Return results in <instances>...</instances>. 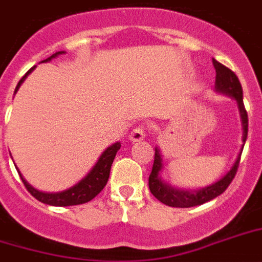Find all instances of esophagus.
Wrapping results in <instances>:
<instances>
[{
  "instance_id": "esophagus-1",
  "label": "esophagus",
  "mask_w": 262,
  "mask_h": 262,
  "mask_svg": "<svg viewBox=\"0 0 262 262\" xmlns=\"http://www.w3.org/2000/svg\"><path fill=\"white\" fill-rule=\"evenodd\" d=\"M145 136H147V126H144V125H139V126H136L130 133V140L132 141H141V140L145 139Z\"/></svg>"
}]
</instances>
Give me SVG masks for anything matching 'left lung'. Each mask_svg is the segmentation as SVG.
<instances>
[{
  "label": "left lung",
  "instance_id": "left-lung-1",
  "mask_svg": "<svg viewBox=\"0 0 262 262\" xmlns=\"http://www.w3.org/2000/svg\"><path fill=\"white\" fill-rule=\"evenodd\" d=\"M213 67L216 69V81L215 88L220 94L230 95L231 98L236 100L238 108H239L241 119H242V129H244V135H242V141H246L248 139V111L245 108L244 104V91H242V85L239 83V79L236 77V75L231 69H228L227 67H224L223 63L217 62L215 58H212ZM244 149V148H242ZM242 154V151H241ZM241 154L236 158L235 163L232 164L231 170L224 175L223 178L215 182L211 186L203 187L200 190L189 191V190H179L175 187L170 186L167 183H164L162 178L159 177V172L163 168V159L160 155L159 148H155V160H154V166H152V171L149 174V179H148V185H149V190L156 199L159 200L160 203L166 204L168 207L174 208H190L197 207L201 204L211 201V200L216 199L217 195H220L228 185L231 183L234 179L239 166Z\"/></svg>",
  "mask_w": 262,
  "mask_h": 262
}]
</instances>
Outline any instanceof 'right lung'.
Segmentation results:
<instances>
[{
	"label": "right lung",
	"instance_id": "obj_1",
	"mask_svg": "<svg viewBox=\"0 0 262 262\" xmlns=\"http://www.w3.org/2000/svg\"><path fill=\"white\" fill-rule=\"evenodd\" d=\"M65 51H58L55 53L49 58L43 59L42 62H47L50 59L55 58L57 55L63 54ZM34 68H31L30 71L27 72L26 75L23 76L21 80L18 81L17 87L14 90V94L17 92V90L20 88L21 83L26 80V77L30 75L31 72L34 71ZM121 148V143H115L113 145L107 148L106 151L103 152L99 160L96 162L92 170L87 174V177H84L79 183H76L75 186L69 187L68 190L59 191V193H43V191H39L36 189L31 186L30 183L27 182L26 179L23 178V175L20 174V171H17L20 174V178H21L24 186L27 187V190L30 191L31 194L34 195L35 199L40 201V203L49 204V205H54V207H69V205H79V204L88 203L91 200L96 197V195L103 190V187L106 186L107 181H108V177H110V168L111 164L114 162V158L117 155V152Z\"/></svg>",
	"mask_w": 262,
	"mask_h": 262
}]
</instances>
